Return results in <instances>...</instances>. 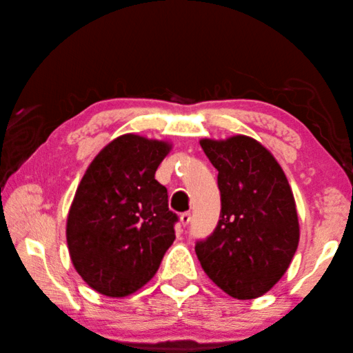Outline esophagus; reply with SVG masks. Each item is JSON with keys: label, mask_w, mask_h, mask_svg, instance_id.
Masks as SVG:
<instances>
[{"label": "esophagus", "mask_w": 353, "mask_h": 353, "mask_svg": "<svg viewBox=\"0 0 353 353\" xmlns=\"http://www.w3.org/2000/svg\"><path fill=\"white\" fill-rule=\"evenodd\" d=\"M181 222H182V225L183 227H187L188 223L191 222V214H190V211H185V213H182L181 214Z\"/></svg>", "instance_id": "obj_1"}]
</instances>
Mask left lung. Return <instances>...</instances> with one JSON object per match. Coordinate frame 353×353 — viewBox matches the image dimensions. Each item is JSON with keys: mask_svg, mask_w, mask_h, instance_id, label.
Returning a JSON list of instances; mask_svg holds the SVG:
<instances>
[{"mask_svg": "<svg viewBox=\"0 0 353 353\" xmlns=\"http://www.w3.org/2000/svg\"><path fill=\"white\" fill-rule=\"evenodd\" d=\"M217 170L219 222L196 242L203 272L230 296H262L283 278L299 242L293 193L276 159L247 136L201 140Z\"/></svg>", "mask_w": 353, "mask_h": 353, "instance_id": "1", "label": "left lung"}]
</instances>
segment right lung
I'll list each match as a JSON object with an SVG mask.
<instances>
[{
	"label": "right lung",
	"instance_id": "1",
	"mask_svg": "<svg viewBox=\"0 0 353 353\" xmlns=\"http://www.w3.org/2000/svg\"><path fill=\"white\" fill-rule=\"evenodd\" d=\"M166 142L125 134L89 165L70 205L66 239L75 270L95 292L123 298L159 270L179 221L156 171Z\"/></svg>",
	"mask_w": 353,
	"mask_h": 353
}]
</instances>
